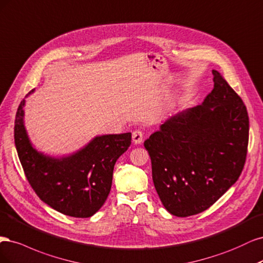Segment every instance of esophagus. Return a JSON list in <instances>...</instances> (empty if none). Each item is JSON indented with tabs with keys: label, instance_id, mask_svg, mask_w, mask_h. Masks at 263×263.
Returning <instances> with one entry per match:
<instances>
[{
	"label": "esophagus",
	"instance_id": "34e87169",
	"mask_svg": "<svg viewBox=\"0 0 263 263\" xmlns=\"http://www.w3.org/2000/svg\"><path fill=\"white\" fill-rule=\"evenodd\" d=\"M144 140V133L140 130L134 131L132 133V141L134 144H141Z\"/></svg>",
	"mask_w": 263,
	"mask_h": 263
}]
</instances>
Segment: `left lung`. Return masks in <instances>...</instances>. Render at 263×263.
Instances as JSON below:
<instances>
[{"label": "left lung", "mask_w": 263, "mask_h": 263, "mask_svg": "<svg viewBox=\"0 0 263 263\" xmlns=\"http://www.w3.org/2000/svg\"><path fill=\"white\" fill-rule=\"evenodd\" d=\"M201 105L167 119L144 142L158 197L169 213H201L238 179L247 156L249 118L241 98L213 70Z\"/></svg>", "instance_id": "obj_1"}]
</instances>
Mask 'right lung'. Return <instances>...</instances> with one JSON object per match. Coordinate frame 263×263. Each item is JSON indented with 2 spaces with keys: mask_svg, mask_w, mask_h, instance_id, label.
Instances as JSON below:
<instances>
[{
  "mask_svg": "<svg viewBox=\"0 0 263 263\" xmlns=\"http://www.w3.org/2000/svg\"><path fill=\"white\" fill-rule=\"evenodd\" d=\"M25 103L23 99L16 112L14 139L31 188L41 201L64 215L92 216L107 200L115 164L131 145V133L98 135L67 156L46 155L33 147L25 128Z\"/></svg>",
  "mask_w": 263,
  "mask_h": 263,
  "instance_id": "add662e5",
  "label": "right lung"
}]
</instances>
